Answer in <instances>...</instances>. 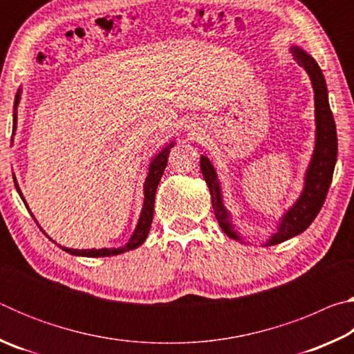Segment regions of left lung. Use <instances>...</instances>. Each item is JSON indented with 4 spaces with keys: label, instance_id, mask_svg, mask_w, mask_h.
Segmentation results:
<instances>
[{
    "label": "left lung",
    "instance_id": "obj_1",
    "mask_svg": "<svg viewBox=\"0 0 354 354\" xmlns=\"http://www.w3.org/2000/svg\"><path fill=\"white\" fill-rule=\"evenodd\" d=\"M292 55L295 57L297 64L308 71L310 76V82L314 87V100H315V149L310 159L309 169L304 179L303 194L299 195L295 205L284 214V217L279 221V227L274 234L266 242V247L277 245L287 241V239L295 237L306 230L313 223L317 214L325 203L329 185L333 181V173L337 160V133H335L334 117L329 107L328 101V88L319 64L315 62L313 56H309L301 48L292 46ZM201 173L205 176L206 183L211 192L212 207L215 218L218 220V225L225 231L226 236H230L234 241H241L237 232L234 231L230 220V214L223 206L221 200L220 184L215 173L214 165L211 164L206 156H201L200 159Z\"/></svg>",
    "mask_w": 354,
    "mask_h": 354
}]
</instances>
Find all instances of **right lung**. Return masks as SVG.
I'll return each instance as SVG.
<instances>
[{
    "label": "right lung",
    "mask_w": 354,
    "mask_h": 354,
    "mask_svg": "<svg viewBox=\"0 0 354 354\" xmlns=\"http://www.w3.org/2000/svg\"><path fill=\"white\" fill-rule=\"evenodd\" d=\"M19 101H20V88H19V92H17V95H15L14 127H12V131H15V128H17V106H19ZM171 147H173V143H170L169 147H165L162 151H160L151 160V164H149L147 181H145V185H143V195H145V200H143V207H142V214H140L139 223H137L136 230H134V234L131 236L129 242L124 245V247H122V248H101V250H95V248H92V250H73V248H65V247H61V248L64 251H67V253L73 254V256L104 257V256H115V254H120V253H124V251H129V250H134L137 247H140V245L145 242V239L148 237L149 227H151L153 212H154L156 189H158V184L160 181V178H162V175H164V170H165V167H167V160H169V153H170V148ZM14 183H15L17 190H19V194L21 196V200L25 201V198H23V195H21V192H20L19 183H17L15 178H14ZM25 205H26V201H25ZM26 207H28V205H26ZM28 211H29V209H28Z\"/></svg>",
    "instance_id": "obj_1"
}]
</instances>
